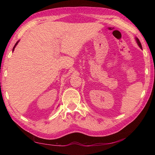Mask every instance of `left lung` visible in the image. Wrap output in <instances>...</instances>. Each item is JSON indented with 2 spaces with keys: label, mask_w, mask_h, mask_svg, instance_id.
<instances>
[{
  "label": "left lung",
  "mask_w": 155,
  "mask_h": 155,
  "mask_svg": "<svg viewBox=\"0 0 155 155\" xmlns=\"http://www.w3.org/2000/svg\"><path fill=\"white\" fill-rule=\"evenodd\" d=\"M136 40H137V43H138V45H139V46L140 47V48L142 49V45H141V43H140V41L139 40V38H136Z\"/></svg>",
  "instance_id": "obj_1"
}]
</instances>
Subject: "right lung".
Returning a JSON list of instances; mask_svg holds the SVG:
<instances>
[{
    "label": "right lung",
    "instance_id": "right-lung-1",
    "mask_svg": "<svg viewBox=\"0 0 155 155\" xmlns=\"http://www.w3.org/2000/svg\"><path fill=\"white\" fill-rule=\"evenodd\" d=\"M18 41H17V42H16V44H15V45L14 46V47H13V49H12V51H14V49H15V47H16V45H17V44H18Z\"/></svg>",
    "mask_w": 155,
    "mask_h": 155
}]
</instances>
